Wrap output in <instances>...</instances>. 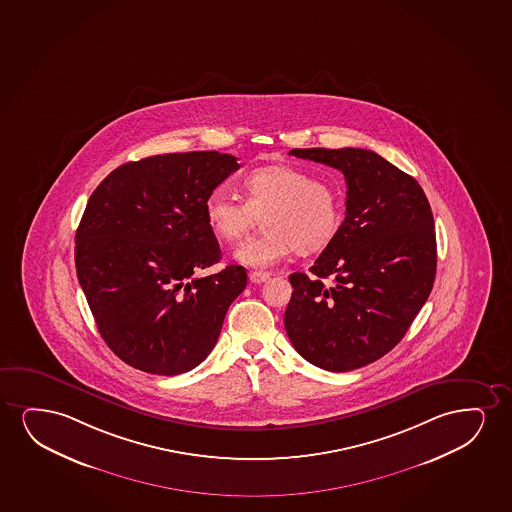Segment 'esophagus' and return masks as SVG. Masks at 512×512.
<instances>
[{"label": "esophagus", "mask_w": 512, "mask_h": 512, "mask_svg": "<svg viewBox=\"0 0 512 512\" xmlns=\"http://www.w3.org/2000/svg\"><path fill=\"white\" fill-rule=\"evenodd\" d=\"M248 278H250L252 283H264V281L271 278V274L264 273V271H252V273L248 274Z\"/></svg>", "instance_id": "esophagus-1"}]
</instances>
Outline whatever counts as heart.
Here are the masks:
<instances>
[{"mask_svg": "<svg viewBox=\"0 0 512 512\" xmlns=\"http://www.w3.org/2000/svg\"><path fill=\"white\" fill-rule=\"evenodd\" d=\"M246 201L226 186L205 200V219L224 243H238L264 217L266 233L239 245L234 257L250 267H271L288 253L319 252L332 243L342 224L337 187L293 166L257 168L243 180Z\"/></svg>", "mask_w": 512, "mask_h": 512, "instance_id": "1", "label": "heart"}]
</instances>
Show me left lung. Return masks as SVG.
Here are the masks:
<instances>
[{
  "mask_svg": "<svg viewBox=\"0 0 512 512\" xmlns=\"http://www.w3.org/2000/svg\"><path fill=\"white\" fill-rule=\"evenodd\" d=\"M347 182L346 219L311 274L293 273L288 339L328 372H351L398 346L431 293L436 233L419 182L366 149H292Z\"/></svg>",
  "mask_w": 512,
  "mask_h": 512,
  "instance_id": "8db88e82",
  "label": "left lung"
}]
</instances>
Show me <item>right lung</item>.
<instances>
[{"mask_svg": "<svg viewBox=\"0 0 512 512\" xmlns=\"http://www.w3.org/2000/svg\"><path fill=\"white\" fill-rule=\"evenodd\" d=\"M238 168L217 151L160 154L118 166L90 196L76 273L102 339L127 365L172 377L217 344L246 269L196 274L220 260L206 196Z\"/></svg>", "mask_w": 512, "mask_h": 512, "instance_id": "add662e5", "label": "right lung"}]
</instances>
